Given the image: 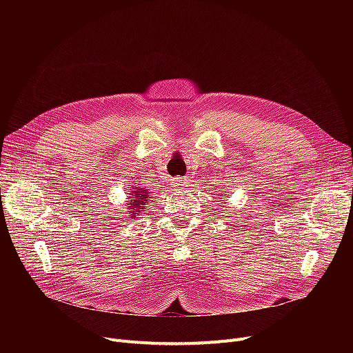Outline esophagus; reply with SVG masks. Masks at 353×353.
I'll return each mask as SVG.
<instances>
[{
	"label": "esophagus",
	"instance_id": "esophagus-1",
	"mask_svg": "<svg viewBox=\"0 0 353 353\" xmlns=\"http://www.w3.org/2000/svg\"><path fill=\"white\" fill-rule=\"evenodd\" d=\"M172 186L176 189V190H181V189H184L188 186V180L184 179V177H176V179H173V181H172Z\"/></svg>",
	"mask_w": 353,
	"mask_h": 353
}]
</instances>
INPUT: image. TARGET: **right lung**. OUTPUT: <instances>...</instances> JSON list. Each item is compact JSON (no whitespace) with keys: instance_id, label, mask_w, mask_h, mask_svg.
Segmentation results:
<instances>
[{"instance_id":"right-lung-1","label":"right lung","mask_w":353,"mask_h":353,"mask_svg":"<svg viewBox=\"0 0 353 353\" xmlns=\"http://www.w3.org/2000/svg\"><path fill=\"white\" fill-rule=\"evenodd\" d=\"M128 190H132V196H130V200L128 201V209H130V213L132 214H139L140 212H143L141 209H144L145 206V201H147V199H150L148 197V190L147 189H143V186H140V188H136V186H132V189H128Z\"/></svg>"}]
</instances>
